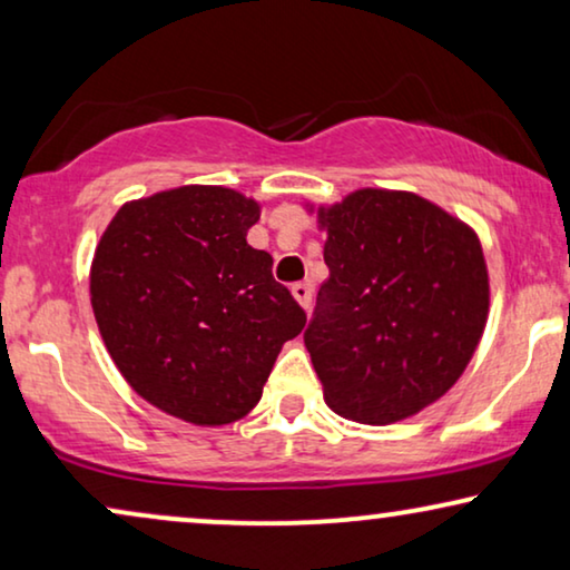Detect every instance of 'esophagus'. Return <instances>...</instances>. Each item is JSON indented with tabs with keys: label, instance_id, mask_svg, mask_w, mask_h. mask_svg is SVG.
Segmentation results:
<instances>
[{
	"label": "esophagus",
	"instance_id": "obj_1",
	"mask_svg": "<svg viewBox=\"0 0 570 570\" xmlns=\"http://www.w3.org/2000/svg\"><path fill=\"white\" fill-rule=\"evenodd\" d=\"M311 295H314V285H311V283H295L293 285V298L298 301L306 311L311 306Z\"/></svg>",
	"mask_w": 570,
	"mask_h": 570
}]
</instances>
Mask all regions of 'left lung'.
Returning <instances> with one entry per match:
<instances>
[{"label":"left lung","instance_id":"left-lung-1","mask_svg":"<svg viewBox=\"0 0 570 570\" xmlns=\"http://www.w3.org/2000/svg\"><path fill=\"white\" fill-rule=\"evenodd\" d=\"M316 220L330 277L303 340L324 402L368 425L417 415L456 384L485 332L490 279L478 233L392 189H357L318 207Z\"/></svg>","mask_w":570,"mask_h":570}]
</instances>
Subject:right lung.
I'll return each mask as SVG.
<instances>
[{"mask_svg":"<svg viewBox=\"0 0 570 570\" xmlns=\"http://www.w3.org/2000/svg\"><path fill=\"white\" fill-rule=\"evenodd\" d=\"M262 207L236 189L189 184L127 202L100 236L90 303L135 392L194 425L236 423L306 314L248 246Z\"/></svg>","mask_w":570,"mask_h":570,"instance_id":"obj_1","label":"right lung"}]
</instances>
